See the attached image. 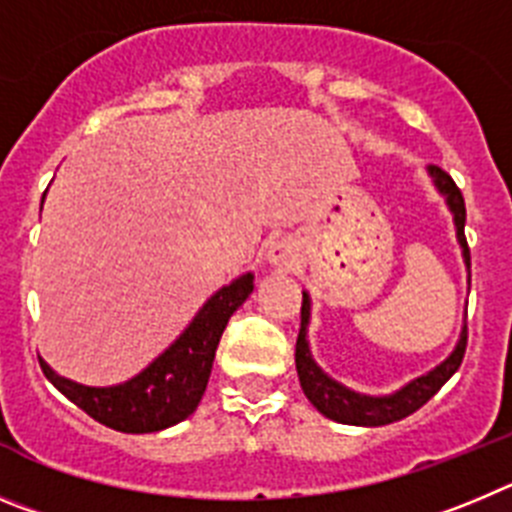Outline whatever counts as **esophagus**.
<instances>
[{
  "label": "esophagus",
  "instance_id": "34e87169",
  "mask_svg": "<svg viewBox=\"0 0 512 512\" xmlns=\"http://www.w3.org/2000/svg\"><path fill=\"white\" fill-rule=\"evenodd\" d=\"M267 257H270V262H273V265L290 267L293 265V247H290L285 239H280V242H275V245L270 247Z\"/></svg>",
  "mask_w": 512,
  "mask_h": 512
}]
</instances>
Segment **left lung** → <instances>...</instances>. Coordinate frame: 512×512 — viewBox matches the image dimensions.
<instances>
[{
	"label": "left lung",
	"instance_id": "1",
	"mask_svg": "<svg viewBox=\"0 0 512 512\" xmlns=\"http://www.w3.org/2000/svg\"><path fill=\"white\" fill-rule=\"evenodd\" d=\"M428 176L434 178V186L439 188V193L446 196V204H449L451 214H454L457 239L464 250V262L469 265V247L467 237H464L467 209H464L462 191H459L457 183L451 181L449 173L441 170L439 165H431V168H428ZM308 316H311V298H308V293H303L301 331H298L296 342L298 380H301L303 393H306V398L311 400L316 411L324 413L331 421L349 423V426H385V423L400 421V418L416 413L418 408L434 398L441 390V385L459 370L464 352H467V324H464V331L462 336H459L457 347H454V352H451L439 367H434V370L426 372V375L411 380L405 388H400L398 393L385 395V398H370V395H359L354 393V390L344 388L342 382L331 380V377L313 362L306 339Z\"/></svg>",
	"mask_w": 512,
	"mask_h": 512
}]
</instances>
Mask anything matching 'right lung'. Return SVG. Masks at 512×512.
<instances>
[{"instance_id": "1", "label": "right lung", "mask_w": 512, "mask_h": 512, "mask_svg": "<svg viewBox=\"0 0 512 512\" xmlns=\"http://www.w3.org/2000/svg\"><path fill=\"white\" fill-rule=\"evenodd\" d=\"M255 288V275L247 273L232 280L204 303L188 329L170 344L153 365L140 375L112 388H89L55 375L48 362L40 359L45 377L76 403L94 421L124 431V434H153L176 426L191 416L201 403L209 382L214 354L227 321Z\"/></svg>"}]
</instances>
